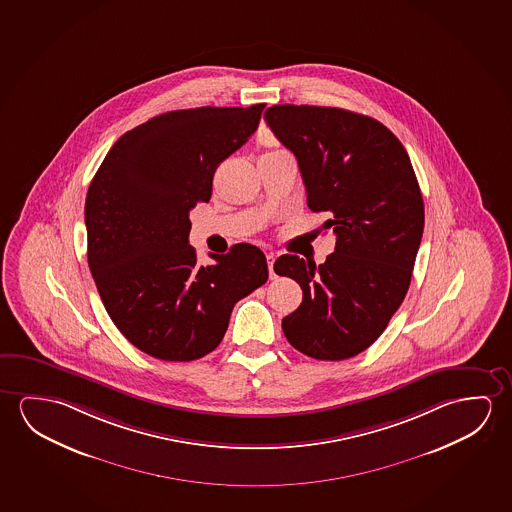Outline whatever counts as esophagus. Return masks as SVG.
Returning <instances> with one entry per match:
<instances>
[{
    "instance_id": "esophagus-1",
    "label": "esophagus",
    "mask_w": 512,
    "mask_h": 512,
    "mask_svg": "<svg viewBox=\"0 0 512 512\" xmlns=\"http://www.w3.org/2000/svg\"><path fill=\"white\" fill-rule=\"evenodd\" d=\"M266 259H268L269 276H271V278H276L275 269H273V264H275V253H268V255H266Z\"/></svg>"
}]
</instances>
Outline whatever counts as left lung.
<instances>
[{"label": "left lung", "mask_w": 512, "mask_h": 512, "mask_svg": "<svg viewBox=\"0 0 512 512\" xmlns=\"http://www.w3.org/2000/svg\"><path fill=\"white\" fill-rule=\"evenodd\" d=\"M298 159L314 213H328L335 252L324 264L282 255L276 275L298 282L303 301L284 317L292 347L315 360H346L385 331L408 292L424 232V200L408 152L367 115L276 104L264 113Z\"/></svg>", "instance_id": "obj_1"}]
</instances>
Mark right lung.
Segmentation results:
<instances>
[{"label": "right lung", "mask_w": 512, "mask_h": 512, "mask_svg": "<svg viewBox=\"0 0 512 512\" xmlns=\"http://www.w3.org/2000/svg\"><path fill=\"white\" fill-rule=\"evenodd\" d=\"M266 104L168 111L118 138L85 202L88 268L134 347L166 362L214 351L239 299L268 282L253 244L200 266L189 211L209 202L221 161L248 142Z\"/></svg>", "instance_id": "1"}]
</instances>
